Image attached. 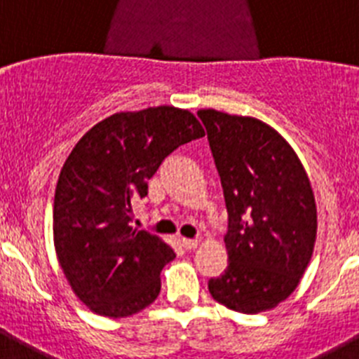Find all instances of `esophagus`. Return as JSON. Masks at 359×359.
Here are the masks:
<instances>
[{
  "label": "esophagus",
  "instance_id": "1",
  "mask_svg": "<svg viewBox=\"0 0 359 359\" xmlns=\"http://www.w3.org/2000/svg\"><path fill=\"white\" fill-rule=\"evenodd\" d=\"M198 239H182V246L185 250H196L198 248Z\"/></svg>",
  "mask_w": 359,
  "mask_h": 359
}]
</instances>
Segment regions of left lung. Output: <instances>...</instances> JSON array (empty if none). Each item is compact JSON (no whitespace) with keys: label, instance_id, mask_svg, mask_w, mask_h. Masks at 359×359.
Masks as SVG:
<instances>
[{"label":"left lung","instance_id":"1","mask_svg":"<svg viewBox=\"0 0 359 359\" xmlns=\"http://www.w3.org/2000/svg\"><path fill=\"white\" fill-rule=\"evenodd\" d=\"M228 210V266L212 298L244 315L273 309L302 278L316 241V203L304 165L273 128L199 109Z\"/></svg>","mask_w":359,"mask_h":359}]
</instances>
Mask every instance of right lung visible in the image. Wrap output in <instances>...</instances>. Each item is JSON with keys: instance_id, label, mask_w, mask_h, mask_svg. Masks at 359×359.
I'll return each instance as SVG.
<instances>
[{"instance_id": "right-lung-1", "label": "right lung", "mask_w": 359, "mask_h": 359, "mask_svg": "<svg viewBox=\"0 0 359 359\" xmlns=\"http://www.w3.org/2000/svg\"><path fill=\"white\" fill-rule=\"evenodd\" d=\"M205 136L190 111L172 106L123 111L82 136L62 165L53 199V244L73 293L109 318L156 300L169 244L133 223V203L180 145Z\"/></svg>"}]
</instances>
